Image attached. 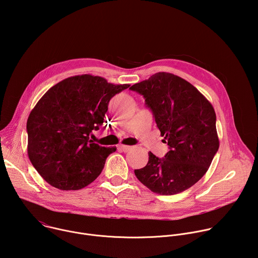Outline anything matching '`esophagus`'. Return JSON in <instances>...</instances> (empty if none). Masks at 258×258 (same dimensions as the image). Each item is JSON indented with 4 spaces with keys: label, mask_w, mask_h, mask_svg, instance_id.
<instances>
[{
    "label": "esophagus",
    "mask_w": 258,
    "mask_h": 258,
    "mask_svg": "<svg viewBox=\"0 0 258 258\" xmlns=\"http://www.w3.org/2000/svg\"><path fill=\"white\" fill-rule=\"evenodd\" d=\"M131 148H132L131 146H126V145H119V149H120V150H122L123 152H127Z\"/></svg>",
    "instance_id": "obj_1"
}]
</instances>
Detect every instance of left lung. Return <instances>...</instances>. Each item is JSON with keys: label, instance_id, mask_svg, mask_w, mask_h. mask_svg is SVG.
<instances>
[{"label": "left lung", "instance_id": "obj_1", "mask_svg": "<svg viewBox=\"0 0 258 258\" xmlns=\"http://www.w3.org/2000/svg\"><path fill=\"white\" fill-rule=\"evenodd\" d=\"M130 89L144 96L170 149L162 159L149 152L147 165L135 169L137 178L156 194L186 191L206 173L218 150L211 103L189 82L169 72H157Z\"/></svg>", "mask_w": 258, "mask_h": 258}]
</instances>
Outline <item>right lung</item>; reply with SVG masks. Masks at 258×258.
I'll return each instance as SVG.
<instances>
[{
    "instance_id": "right-lung-1",
    "label": "right lung",
    "mask_w": 258,
    "mask_h": 258,
    "mask_svg": "<svg viewBox=\"0 0 258 258\" xmlns=\"http://www.w3.org/2000/svg\"><path fill=\"white\" fill-rule=\"evenodd\" d=\"M128 87L101 77L75 76L53 86L36 103L26 123L27 154L51 186L80 190L100 175L116 147L93 143L90 135L103 124L110 99Z\"/></svg>"
}]
</instances>
